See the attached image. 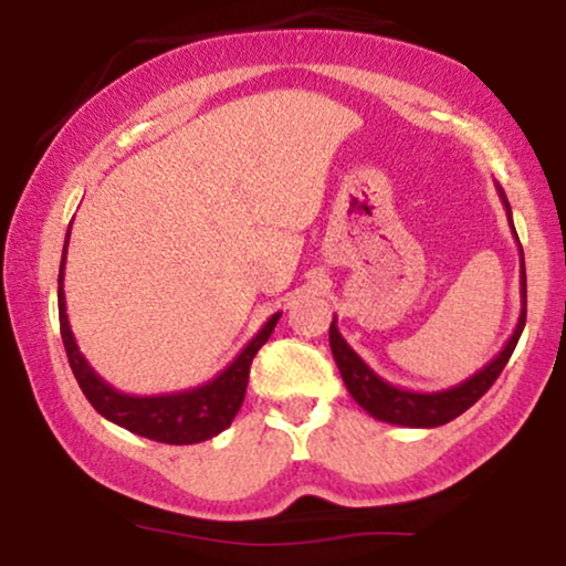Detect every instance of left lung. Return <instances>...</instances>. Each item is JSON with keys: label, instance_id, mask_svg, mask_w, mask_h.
Masks as SVG:
<instances>
[{"label": "left lung", "instance_id": "8db88e82", "mask_svg": "<svg viewBox=\"0 0 566 566\" xmlns=\"http://www.w3.org/2000/svg\"><path fill=\"white\" fill-rule=\"evenodd\" d=\"M497 193L500 199H503L505 216H509L513 237H516V229H513V220H511V205L500 186H497ZM518 258H522V314H518L513 335L509 337V343H505L503 350H500L495 359L486 361L479 373H473L471 378L458 382V386L441 388V391H409V388L391 386V382L382 380L375 369H369L367 361L348 346L346 337H343L340 329H337V319H333V324H329V348H333L335 365L340 369V378L346 382L348 394L354 396L356 405L367 409L375 420L405 426V428L444 426L458 418V415H463L469 407L476 405V401L490 391V386L497 380V375L503 373V367L509 365L513 348H516L518 337H522L524 322H527V271H524L522 244H518Z\"/></svg>", "mask_w": 566, "mask_h": 566}]
</instances>
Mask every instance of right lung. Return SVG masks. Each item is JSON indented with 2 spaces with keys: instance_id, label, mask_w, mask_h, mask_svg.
Returning <instances> with one entry per match:
<instances>
[{
  "instance_id": "add662e5",
  "label": "right lung",
  "mask_w": 566,
  "mask_h": 566,
  "mask_svg": "<svg viewBox=\"0 0 566 566\" xmlns=\"http://www.w3.org/2000/svg\"><path fill=\"white\" fill-rule=\"evenodd\" d=\"M69 237L71 226L66 233V244H63L61 274H57V319H61V337L69 354V365L74 369V378L80 382L82 394L95 407V412H101L103 418L112 420L116 426L127 428V431L138 433V437L161 441V444H199V441H207L218 437L220 431H226L244 401L252 359H255L258 350L274 333L282 311L258 329V335L239 350L237 359L223 373H218L216 378L201 382L197 388L159 396H133L116 391L112 382L103 380L90 367V361L84 359L80 346H76L74 333H71L66 295H63V265H66Z\"/></svg>"
}]
</instances>
